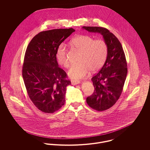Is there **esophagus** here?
Here are the masks:
<instances>
[{
	"label": "esophagus",
	"instance_id": "obj_1",
	"mask_svg": "<svg viewBox=\"0 0 150 150\" xmlns=\"http://www.w3.org/2000/svg\"><path fill=\"white\" fill-rule=\"evenodd\" d=\"M71 84L73 85V86H75V85H77V84H80L81 82L80 81H75V80H71Z\"/></svg>",
	"mask_w": 150,
	"mask_h": 150
}]
</instances>
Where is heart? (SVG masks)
I'll use <instances>...</instances> for the list:
<instances>
[{
	"label": "heart",
	"instance_id": "b5f03b06",
	"mask_svg": "<svg viewBox=\"0 0 150 150\" xmlns=\"http://www.w3.org/2000/svg\"><path fill=\"white\" fill-rule=\"evenodd\" d=\"M71 45L81 52L79 64L72 65L68 71V76L74 80L83 78L88 73L99 70L107 59L108 48L106 42L102 40H95L87 35H80L71 40ZM58 63L65 68L69 67L67 50L64 44L59 46L56 52Z\"/></svg>",
	"mask_w": 150,
	"mask_h": 150
}]
</instances>
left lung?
I'll list each match as a JSON object with an SVG mask.
<instances>
[{
  "mask_svg": "<svg viewBox=\"0 0 150 150\" xmlns=\"http://www.w3.org/2000/svg\"><path fill=\"white\" fill-rule=\"evenodd\" d=\"M82 28L89 32L100 33L107 44V59L100 70L91 79L95 90L86 99L89 107L99 111H104L116 103L122 92L128 72L125 53L118 39L106 28Z\"/></svg>",
  "mask_w": 150,
  "mask_h": 150,
  "instance_id": "left-lung-1",
  "label": "left lung"
}]
</instances>
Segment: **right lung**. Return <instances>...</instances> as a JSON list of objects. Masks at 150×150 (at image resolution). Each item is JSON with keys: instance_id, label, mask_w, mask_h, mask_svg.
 <instances>
[{"instance_id": "obj_1", "label": "right lung", "mask_w": 150, "mask_h": 150, "mask_svg": "<svg viewBox=\"0 0 150 150\" xmlns=\"http://www.w3.org/2000/svg\"><path fill=\"white\" fill-rule=\"evenodd\" d=\"M75 31L73 28L43 31L28 44L22 66V77L30 100L39 110L53 113L65 102L67 74L59 67L56 52L60 44Z\"/></svg>"}]
</instances>
